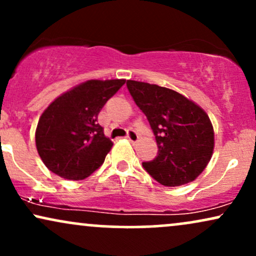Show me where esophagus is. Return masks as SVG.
<instances>
[{"mask_svg":"<svg viewBox=\"0 0 256 256\" xmlns=\"http://www.w3.org/2000/svg\"><path fill=\"white\" fill-rule=\"evenodd\" d=\"M126 138H128V140H131L132 143H134V142H137V140H138V134L134 130H128V134H126Z\"/></svg>","mask_w":256,"mask_h":256,"instance_id":"34e87169","label":"esophagus"}]
</instances>
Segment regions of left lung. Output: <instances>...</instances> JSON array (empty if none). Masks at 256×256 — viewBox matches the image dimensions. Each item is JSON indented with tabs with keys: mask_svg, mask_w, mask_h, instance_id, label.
<instances>
[{
	"mask_svg": "<svg viewBox=\"0 0 256 256\" xmlns=\"http://www.w3.org/2000/svg\"><path fill=\"white\" fill-rule=\"evenodd\" d=\"M137 107L148 119L158 156L142 165L165 186L192 182L210 162L214 131L206 112L177 91L143 82H126Z\"/></svg>",
	"mask_w": 256,
	"mask_h": 256,
	"instance_id": "1",
	"label": "left lung"
}]
</instances>
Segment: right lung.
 <instances>
[{
	"label": "right lung",
	"mask_w": 256,
	"mask_h": 256,
	"mask_svg": "<svg viewBox=\"0 0 256 256\" xmlns=\"http://www.w3.org/2000/svg\"><path fill=\"white\" fill-rule=\"evenodd\" d=\"M125 79L88 80L52 101L36 130V146L44 165L70 180L89 177L104 164L112 140L98 122L106 102Z\"/></svg>",
	"instance_id": "add662e5"
}]
</instances>
